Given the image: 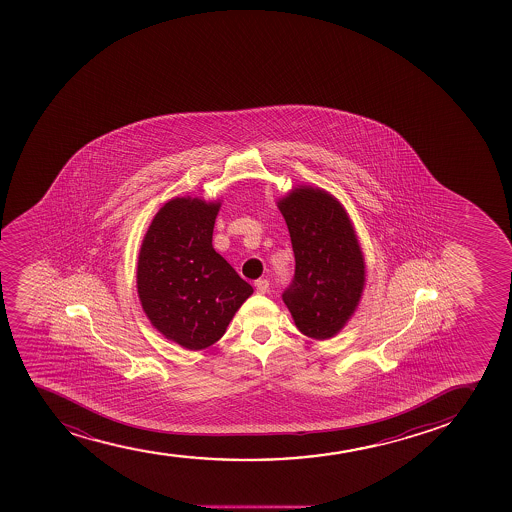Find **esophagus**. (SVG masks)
Instances as JSON below:
<instances>
[{
	"mask_svg": "<svg viewBox=\"0 0 512 512\" xmlns=\"http://www.w3.org/2000/svg\"><path fill=\"white\" fill-rule=\"evenodd\" d=\"M255 289H257V293L265 294L269 291V281L267 279H257L255 281Z\"/></svg>",
	"mask_w": 512,
	"mask_h": 512,
	"instance_id": "1",
	"label": "esophagus"
}]
</instances>
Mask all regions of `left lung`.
<instances>
[{"mask_svg": "<svg viewBox=\"0 0 512 512\" xmlns=\"http://www.w3.org/2000/svg\"><path fill=\"white\" fill-rule=\"evenodd\" d=\"M277 206L296 260L282 301L301 334L330 339L356 311L366 281L356 231L342 204L322 189L296 187Z\"/></svg>", "mask_w": 512, "mask_h": 512, "instance_id": "8db88e82", "label": "left lung"}]
</instances>
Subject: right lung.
Instances as JSON below:
<instances>
[{"instance_id":"obj_1","label":"right lung","mask_w":512,"mask_h":512,"mask_svg":"<svg viewBox=\"0 0 512 512\" xmlns=\"http://www.w3.org/2000/svg\"><path fill=\"white\" fill-rule=\"evenodd\" d=\"M219 206L175 197L156 213L139 250L144 313L158 332L190 351L218 342L253 293L213 248Z\"/></svg>"}]
</instances>
